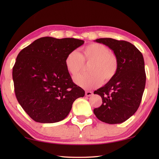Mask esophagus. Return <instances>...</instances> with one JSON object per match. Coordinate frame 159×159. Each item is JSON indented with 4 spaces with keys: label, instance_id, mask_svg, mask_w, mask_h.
Listing matches in <instances>:
<instances>
[{
    "label": "esophagus",
    "instance_id": "1",
    "mask_svg": "<svg viewBox=\"0 0 159 159\" xmlns=\"http://www.w3.org/2000/svg\"><path fill=\"white\" fill-rule=\"evenodd\" d=\"M92 95H93V92H85V96L87 97H89Z\"/></svg>",
    "mask_w": 159,
    "mask_h": 159
}]
</instances>
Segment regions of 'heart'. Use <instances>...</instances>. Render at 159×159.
Wrapping results in <instances>:
<instances>
[{"instance_id":"obj_1","label":"heart","mask_w":159,"mask_h":159,"mask_svg":"<svg viewBox=\"0 0 159 159\" xmlns=\"http://www.w3.org/2000/svg\"><path fill=\"white\" fill-rule=\"evenodd\" d=\"M84 62L92 63L89 68L90 74L74 78V82L85 89L99 87L103 80L105 83L110 81L116 76L119 67L117 56L107 46L98 43L84 47L82 56L76 50L71 51L65 59L66 69L74 77L81 72Z\"/></svg>"}]
</instances>
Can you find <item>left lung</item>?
Listing matches in <instances>:
<instances>
[{"instance_id": "obj_1", "label": "left lung", "mask_w": 159, "mask_h": 159, "mask_svg": "<svg viewBox=\"0 0 159 159\" xmlns=\"http://www.w3.org/2000/svg\"><path fill=\"white\" fill-rule=\"evenodd\" d=\"M107 46L119 61L116 76L94 92L102 99L93 113L107 124H120L127 120L139 108L146 86V76L142 54L131 43L112 38L95 40Z\"/></svg>"}]
</instances>
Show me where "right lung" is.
I'll return each instance as SVG.
<instances>
[{"instance_id": "obj_1", "label": "right lung", "mask_w": 159, "mask_h": 159, "mask_svg": "<svg viewBox=\"0 0 159 159\" xmlns=\"http://www.w3.org/2000/svg\"><path fill=\"white\" fill-rule=\"evenodd\" d=\"M84 42L74 38L44 37L19 52L12 72L16 96L37 122L64 120L74 100L85 96V91L73 83L65 65L67 54Z\"/></svg>"}]
</instances>
